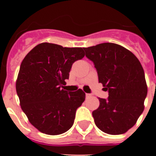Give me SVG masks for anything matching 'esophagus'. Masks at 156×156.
Masks as SVG:
<instances>
[{"label":"esophagus","instance_id":"esophagus-1","mask_svg":"<svg viewBox=\"0 0 156 156\" xmlns=\"http://www.w3.org/2000/svg\"><path fill=\"white\" fill-rule=\"evenodd\" d=\"M86 97H87V98H91L92 97V94H86Z\"/></svg>","mask_w":156,"mask_h":156}]
</instances>
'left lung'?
Instances as JSON below:
<instances>
[{
  "label": "left lung",
  "mask_w": 156,
  "mask_h": 156,
  "mask_svg": "<svg viewBox=\"0 0 156 156\" xmlns=\"http://www.w3.org/2000/svg\"><path fill=\"white\" fill-rule=\"evenodd\" d=\"M86 57L94 64L108 99L92 112L96 126L106 133L122 134L137 122L144 111L148 87L143 67L126 48L113 43L83 48Z\"/></svg>",
  "instance_id": "left-lung-1"
}]
</instances>
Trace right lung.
<instances>
[{
	"mask_svg": "<svg viewBox=\"0 0 156 156\" xmlns=\"http://www.w3.org/2000/svg\"><path fill=\"white\" fill-rule=\"evenodd\" d=\"M82 48L42 43L27 55L20 66L16 92L29 121L41 133L58 135L73 125L76 112L85 100L81 89H62L72 66L82 59Z\"/></svg>",
	"mask_w": 156,
	"mask_h": 156,
	"instance_id": "add662e5",
	"label": "right lung"
}]
</instances>
